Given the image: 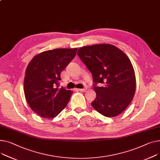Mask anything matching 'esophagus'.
Here are the masks:
<instances>
[{"instance_id": "34e87169", "label": "esophagus", "mask_w": 160, "mask_h": 160, "mask_svg": "<svg viewBox=\"0 0 160 160\" xmlns=\"http://www.w3.org/2000/svg\"><path fill=\"white\" fill-rule=\"evenodd\" d=\"M78 91H81V92H85V91H86V90H87V89L86 88H84V89H77Z\"/></svg>"}]
</instances>
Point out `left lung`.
<instances>
[{
  "label": "left lung",
  "instance_id": "1",
  "mask_svg": "<svg viewBox=\"0 0 160 160\" xmlns=\"http://www.w3.org/2000/svg\"><path fill=\"white\" fill-rule=\"evenodd\" d=\"M78 55L91 71L97 97L93 108L106 117L121 114L131 103L136 91L132 63L119 48L109 44L82 47ZM101 83V87L96 86Z\"/></svg>",
  "mask_w": 160,
  "mask_h": 160
}]
</instances>
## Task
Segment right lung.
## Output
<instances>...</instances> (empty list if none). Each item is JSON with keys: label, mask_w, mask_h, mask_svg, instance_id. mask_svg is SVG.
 I'll list each match as a JSON object with an SVG mask.
<instances>
[{"label": "right lung", "mask_w": 160, "mask_h": 160, "mask_svg": "<svg viewBox=\"0 0 160 160\" xmlns=\"http://www.w3.org/2000/svg\"><path fill=\"white\" fill-rule=\"evenodd\" d=\"M77 48L43 51L29 62L24 81L25 98L31 110L54 118L69 102L72 91L58 88L60 73L75 57Z\"/></svg>", "instance_id": "1"}]
</instances>
